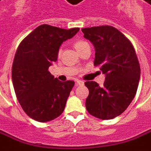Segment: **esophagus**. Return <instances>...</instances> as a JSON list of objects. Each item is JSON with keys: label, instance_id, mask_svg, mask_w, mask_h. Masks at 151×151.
Returning <instances> with one entry per match:
<instances>
[{"label": "esophagus", "instance_id": "1", "mask_svg": "<svg viewBox=\"0 0 151 151\" xmlns=\"http://www.w3.org/2000/svg\"><path fill=\"white\" fill-rule=\"evenodd\" d=\"M84 82L83 80H76V86H78V85H83Z\"/></svg>", "mask_w": 151, "mask_h": 151}]
</instances>
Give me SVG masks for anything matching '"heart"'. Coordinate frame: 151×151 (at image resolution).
<instances>
[{
	"instance_id": "heart-1",
	"label": "heart",
	"mask_w": 151,
	"mask_h": 151,
	"mask_svg": "<svg viewBox=\"0 0 151 151\" xmlns=\"http://www.w3.org/2000/svg\"><path fill=\"white\" fill-rule=\"evenodd\" d=\"M74 45V48H75L76 50H78V51H80L83 48H84L85 46L88 45V44L86 41L78 40H76L75 42H74V45ZM59 53H61V49L59 50Z\"/></svg>"
}]
</instances>
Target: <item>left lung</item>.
<instances>
[{"label": "left lung", "instance_id": "1", "mask_svg": "<svg viewBox=\"0 0 151 151\" xmlns=\"http://www.w3.org/2000/svg\"><path fill=\"white\" fill-rule=\"evenodd\" d=\"M82 31L95 48L94 65L106 76L102 87L93 81L85 83L89 90L86 108L97 118L113 119L125 111L136 96L140 76L136 51L127 37L110 25Z\"/></svg>", "mask_w": 151, "mask_h": 151}]
</instances>
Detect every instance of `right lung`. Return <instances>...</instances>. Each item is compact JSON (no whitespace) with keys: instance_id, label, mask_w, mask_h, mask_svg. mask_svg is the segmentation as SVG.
Here are the masks:
<instances>
[{"instance_id":"obj_1","label":"right lung","mask_w":151,"mask_h":151,"mask_svg":"<svg viewBox=\"0 0 151 151\" xmlns=\"http://www.w3.org/2000/svg\"><path fill=\"white\" fill-rule=\"evenodd\" d=\"M78 31L41 24L17 49L11 72L15 95L24 112L37 122L52 121L64 110L74 82H61L48 69L57 61L63 42Z\"/></svg>"}]
</instances>
